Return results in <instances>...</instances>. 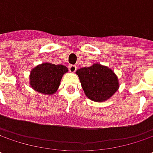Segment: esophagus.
I'll list each match as a JSON object with an SVG mask.
<instances>
[{"mask_svg":"<svg viewBox=\"0 0 153 153\" xmlns=\"http://www.w3.org/2000/svg\"><path fill=\"white\" fill-rule=\"evenodd\" d=\"M69 71H71V72H72L74 73L76 71V65H70L69 66Z\"/></svg>","mask_w":153,"mask_h":153,"instance_id":"1","label":"esophagus"}]
</instances>
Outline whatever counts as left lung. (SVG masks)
<instances>
[{"instance_id":"left-lung-1","label":"left lung","mask_w":153,"mask_h":153,"mask_svg":"<svg viewBox=\"0 0 153 153\" xmlns=\"http://www.w3.org/2000/svg\"><path fill=\"white\" fill-rule=\"evenodd\" d=\"M76 73L79 76L86 96L96 102L108 100L119 88L116 74L110 68L98 63L89 67L81 68Z\"/></svg>"}]
</instances>
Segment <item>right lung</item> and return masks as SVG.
<instances>
[{
  "label": "right lung",
  "mask_w": 153,
  "mask_h": 153,
  "mask_svg": "<svg viewBox=\"0 0 153 153\" xmlns=\"http://www.w3.org/2000/svg\"><path fill=\"white\" fill-rule=\"evenodd\" d=\"M67 71L63 65L42 63L31 70L30 83L36 91L51 95L58 90L63 75Z\"/></svg>",
  "instance_id": "obj_1"
}]
</instances>
